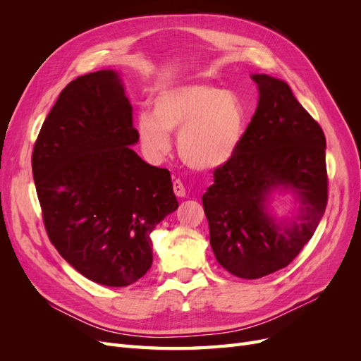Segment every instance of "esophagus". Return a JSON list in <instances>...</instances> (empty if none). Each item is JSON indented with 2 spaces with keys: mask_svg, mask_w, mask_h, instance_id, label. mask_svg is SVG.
Masks as SVG:
<instances>
[{
  "mask_svg": "<svg viewBox=\"0 0 361 361\" xmlns=\"http://www.w3.org/2000/svg\"><path fill=\"white\" fill-rule=\"evenodd\" d=\"M173 191H174V194L178 195V197H185V195H187V191H185L183 183L179 179L173 180Z\"/></svg>",
  "mask_w": 361,
  "mask_h": 361,
  "instance_id": "esophagus-1",
  "label": "esophagus"
}]
</instances>
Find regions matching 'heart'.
<instances>
[{
  "label": "heart",
  "instance_id": "b5f03b06",
  "mask_svg": "<svg viewBox=\"0 0 361 361\" xmlns=\"http://www.w3.org/2000/svg\"><path fill=\"white\" fill-rule=\"evenodd\" d=\"M154 114L140 113L137 135L154 161L166 157L170 133L178 134L182 161L195 171H215L231 162L241 146L247 111L239 96L206 82H190L158 92Z\"/></svg>",
  "mask_w": 361,
  "mask_h": 361
}]
</instances>
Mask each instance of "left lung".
<instances>
[{"label":"left lung","mask_w":361,"mask_h":361,"mask_svg":"<svg viewBox=\"0 0 361 361\" xmlns=\"http://www.w3.org/2000/svg\"><path fill=\"white\" fill-rule=\"evenodd\" d=\"M259 102L233 159L214 171L203 194L214 255L231 274L255 280L288 267L309 243L326 206L325 135L290 87L251 75ZM292 192V219H279L269 200Z\"/></svg>","instance_id":"1"}]
</instances>
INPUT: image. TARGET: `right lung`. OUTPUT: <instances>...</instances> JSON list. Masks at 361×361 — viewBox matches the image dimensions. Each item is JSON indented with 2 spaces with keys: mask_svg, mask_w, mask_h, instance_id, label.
Masks as SVG:
<instances>
[{
  "mask_svg": "<svg viewBox=\"0 0 361 361\" xmlns=\"http://www.w3.org/2000/svg\"><path fill=\"white\" fill-rule=\"evenodd\" d=\"M118 72L71 81L42 125L31 166L43 223L61 257L89 280L122 288L152 267L158 223L178 209L170 171L150 166Z\"/></svg>",
  "mask_w": 361,
  "mask_h": 361,
  "instance_id": "add662e5",
  "label": "right lung"
}]
</instances>
